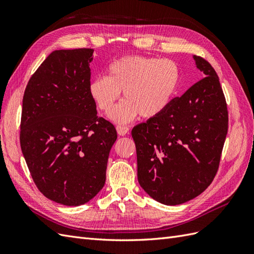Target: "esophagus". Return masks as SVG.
<instances>
[{
  "mask_svg": "<svg viewBox=\"0 0 254 254\" xmlns=\"http://www.w3.org/2000/svg\"><path fill=\"white\" fill-rule=\"evenodd\" d=\"M117 131H118V133L120 135H126L128 133V131H129V128L127 126H121V125H119V126H117Z\"/></svg>",
  "mask_w": 254,
  "mask_h": 254,
  "instance_id": "34e87169",
  "label": "esophagus"
}]
</instances>
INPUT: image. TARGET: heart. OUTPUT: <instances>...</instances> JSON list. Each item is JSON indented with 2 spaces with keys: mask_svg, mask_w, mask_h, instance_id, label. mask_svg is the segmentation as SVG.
Instances as JSON below:
<instances>
[{
  "mask_svg": "<svg viewBox=\"0 0 254 254\" xmlns=\"http://www.w3.org/2000/svg\"><path fill=\"white\" fill-rule=\"evenodd\" d=\"M180 83V68L171 59L129 56L113 63L107 76L89 83V93L99 110L110 114L121 92L125 101L112 113L118 123L132 121L137 115L153 119L171 105Z\"/></svg>",
  "mask_w": 254,
  "mask_h": 254,
  "instance_id": "heart-1",
  "label": "heart"
}]
</instances>
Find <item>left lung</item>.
<instances>
[{
	"instance_id": "1",
	"label": "left lung",
	"mask_w": 254,
	"mask_h": 254,
	"mask_svg": "<svg viewBox=\"0 0 254 254\" xmlns=\"http://www.w3.org/2000/svg\"><path fill=\"white\" fill-rule=\"evenodd\" d=\"M205 76L158 117L133 127L137 180L166 205L200 195L217 173L228 132V110L213 66L193 56Z\"/></svg>"
}]
</instances>
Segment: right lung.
I'll list each match as a JSON object with an SVG mask.
<instances>
[{"label":"right lung","instance_id":"add662e5","mask_svg":"<svg viewBox=\"0 0 254 254\" xmlns=\"http://www.w3.org/2000/svg\"><path fill=\"white\" fill-rule=\"evenodd\" d=\"M92 60V49L52 52L30 77L22 103L20 144L33 180L45 197L70 206L104 188L118 139L89 93Z\"/></svg>","mask_w":254,"mask_h":254}]
</instances>
